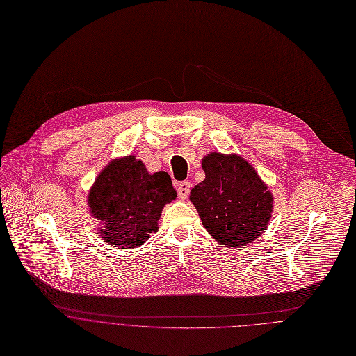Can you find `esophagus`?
<instances>
[{
	"instance_id": "34e87169",
	"label": "esophagus",
	"mask_w": 356,
	"mask_h": 356,
	"mask_svg": "<svg viewBox=\"0 0 356 356\" xmlns=\"http://www.w3.org/2000/svg\"><path fill=\"white\" fill-rule=\"evenodd\" d=\"M190 188H191L190 181H181V183H179V186H177L179 197H181V199H187L188 194H190Z\"/></svg>"
}]
</instances>
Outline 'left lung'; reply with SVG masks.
I'll use <instances>...</instances> for the list:
<instances>
[{
    "label": "left lung",
    "instance_id": "8db88e82",
    "mask_svg": "<svg viewBox=\"0 0 356 356\" xmlns=\"http://www.w3.org/2000/svg\"><path fill=\"white\" fill-rule=\"evenodd\" d=\"M202 169L206 177L191 190L190 200L206 231L225 247L261 236L272 217L273 195L252 165L237 154L210 153Z\"/></svg>",
    "mask_w": 356,
    "mask_h": 356
}]
</instances>
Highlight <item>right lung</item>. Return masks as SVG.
<instances>
[{
    "label": "right lung",
    "mask_w": 356,
    "mask_h": 356,
    "mask_svg": "<svg viewBox=\"0 0 356 356\" xmlns=\"http://www.w3.org/2000/svg\"><path fill=\"white\" fill-rule=\"evenodd\" d=\"M177 193L166 172L149 173L134 156L113 159L95 179L88 197L92 217L99 220V236L113 247L135 248L159 231L166 203Z\"/></svg>",
    "instance_id": "obj_1"
}]
</instances>
